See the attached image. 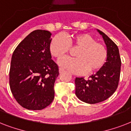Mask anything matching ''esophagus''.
<instances>
[{
	"label": "esophagus",
	"instance_id": "34e87169",
	"mask_svg": "<svg viewBox=\"0 0 131 131\" xmlns=\"http://www.w3.org/2000/svg\"><path fill=\"white\" fill-rule=\"evenodd\" d=\"M64 71V69H62V68H60L59 69V72H60V73H62V72Z\"/></svg>",
	"mask_w": 131,
	"mask_h": 131
}]
</instances>
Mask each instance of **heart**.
<instances>
[{
    "mask_svg": "<svg viewBox=\"0 0 131 131\" xmlns=\"http://www.w3.org/2000/svg\"><path fill=\"white\" fill-rule=\"evenodd\" d=\"M70 47H79L76 58H64L59 64L72 73H92L101 69L106 62L107 48L88 33L74 34L68 38L57 35L51 40L49 49L53 57L60 59L69 51Z\"/></svg>",
    "mask_w": 131,
    "mask_h": 131,
    "instance_id": "heart-1",
    "label": "heart"
}]
</instances>
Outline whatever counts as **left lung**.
<instances>
[{
    "mask_svg": "<svg viewBox=\"0 0 131 131\" xmlns=\"http://www.w3.org/2000/svg\"><path fill=\"white\" fill-rule=\"evenodd\" d=\"M102 35L107 50V58L104 66L88 80L76 78L75 94L82 101L95 104L107 99L114 93L120 80L121 59L116 44L102 31Z\"/></svg>",
    "mask_w": 131,
    "mask_h": 131,
    "instance_id": "1",
    "label": "left lung"
}]
</instances>
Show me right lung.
<instances>
[{
  "label": "right lung",
  "mask_w": 131,
  "mask_h": 131,
  "mask_svg": "<svg viewBox=\"0 0 131 131\" xmlns=\"http://www.w3.org/2000/svg\"><path fill=\"white\" fill-rule=\"evenodd\" d=\"M51 33L36 30L14 50L9 71L11 91L18 103L27 110H41L54 98L58 67L51 60Z\"/></svg>",
  "instance_id": "add662e5"
}]
</instances>
